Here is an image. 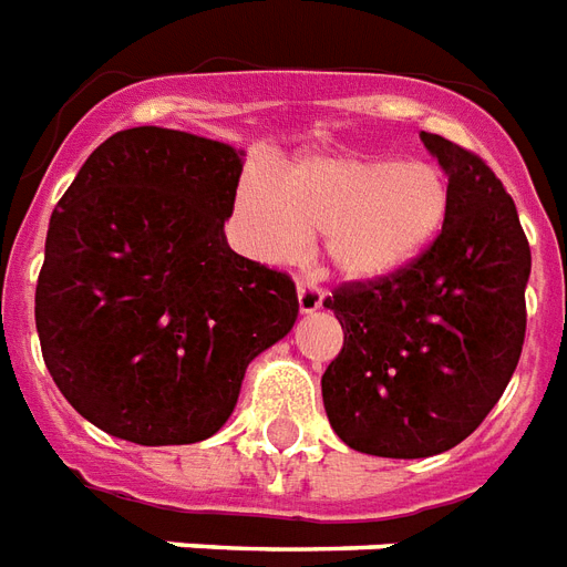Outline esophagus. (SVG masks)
<instances>
[{"label":"esophagus","instance_id":"1","mask_svg":"<svg viewBox=\"0 0 567 567\" xmlns=\"http://www.w3.org/2000/svg\"><path fill=\"white\" fill-rule=\"evenodd\" d=\"M297 303H300V312H303V316H309V312L321 309V303H324V295L318 291L316 285L300 282L297 285Z\"/></svg>","mask_w":567,"mask_h":567}]
</instances>
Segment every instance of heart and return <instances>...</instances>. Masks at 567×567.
Segmentation results:
<instances>
[{"label": "heart", "instance_id": "b5f03b06", "mask_svg": "<svg viewBox=\"0 0 567 567\" xmlns=\"http://www.w3.org/2000/svg\"><path fill=\"white\" fill-rule=\"evenodd\" d=\"M451 213L435 165L375 155H316L276 179L251 174L237 188L240 243L258 261H288L318 234V251L348 282H375L412 267Z\"/></svg>", "mask_w": 567, "mask_h": 567}]
</instances>
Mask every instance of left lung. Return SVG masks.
<instances>
[{
	"label": "left lung",
	"mask_w": 567,
	"mask_h": 567,
	"mask_svg": "<svg viewBox=\"0 0 567 567\" xmlns=\"http://www.w3.org/2000/svg\"><path fill=\"white\" fill-rule=\"evenodd\" d=\"M451 213L421 258L324 306L346 342L321 375L333 433L360 454L421 460L475 433L517 369L532 251L514 200L484 158L421 132Z\"/></svg>",
	"instance_id": "obj_1"
}]
</instances>
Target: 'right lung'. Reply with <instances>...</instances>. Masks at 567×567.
<instances>
[{"instance_id":"obj_1","label":"right lung","mask_w":567,"mask_h":567,"mask_svg":"<svg viewBox=\"0 0 567 567\" xmlns=\"http://www.w3.org/2000/svg\"><path fill=\"white\" fill-rule=\"evenodd\" d=\"M243 150L125 128L50 216L38 272L41 354L74 412L134 444L219 433L243 375L297 321L291 276L228 246Z\"/></svg>"}]
</instances>
